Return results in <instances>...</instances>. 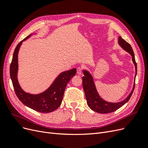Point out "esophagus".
I'll return each instance as SVG.
<instances>
[{
    "mask_svg": "<svg viewBox=\"0 0 148 148\" xmlns=\"http://www.w3.org/2000/svg\"><path fill=\"white\" fill-rule=\"evenodd\" d=\"M77 73L78 75H80L82 74V69L81 67H78L77 70Z\"/></svg>",
    "mask_w": 148,
    "mask_h": 148,
    "instance_id": "esophagus-1",
    "label": "esophagus"
}]
</instances>
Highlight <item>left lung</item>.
Returning a JSON list of instances; mask_svg holds the SVG:
<instances>
[{
  "label": "left lung",
  "mask_w": 148,
  "mask_h": 148,
  "mask_svg": "<svg viewBox=\"0 0 148 148\" xmlns=\"http://www.w3.org/2000/svg\"><path fill=\"white\" fill-rule=\"evenodd\" d=\"M118 44L124 51L128 52L131 55L132 57L133 63L135 65V67L136 77L137 73V66L135 62V55H134V52L130 44L125 41L120 36H119L118 38ZM83 71L84 74V77H83L82 79L83 87L84 91L88 106L92 110L100 114H107L113 112L119 109L121 107L123 106L125 103H127L129 101V99H130L135 86V78L132 90L126 99L121 102H110L103 99L99 95L91 73L88 70L83 69Z\"/></svg>",
  "instance_id": "left-lung-1"
}]
</instances>
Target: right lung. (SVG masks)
<instances>
[{
    "mask_svg": "<svg viewBox=\"0 0 148 148\" xmlns=\"http://www.w3.org/2000/svg\"><path fill=\"white\" fill-rule=\"evenodd\" d=\"M37 33H32L25 38L16 46L13 52L12 63L10 66V74L16 95L20 101L29 108L41 113H49L56 110L59 107L63 99L65 89L71 78L77 72V69H73L65 71L55 79L46 91L39 94H31L25 92L21 88L18 79V52L23 41L31 36Z\"/></svg>",
    "mask_w": 148,
    "mask_h": 148,
    "instance_id": "add662e5",
    "label": "right lung"
}]
</instances>
